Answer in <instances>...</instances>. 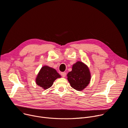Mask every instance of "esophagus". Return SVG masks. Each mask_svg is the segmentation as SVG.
I'll list each match as a JSON object with an SVG mask.
<instances>
[{
	"label": "esophagus",
	"mask_w": 128,
	"mask_h": 128,
	"mask_svg": "<svg viewBox=\"0 0 128 128\" xmlns=\"http://www.w3.org/2000/svg\"><path fill=\"white\" fill-rule=\"evenodd\" d=\"M61 76H62V77L64 78V77H65V76H66V72H61Z\"/></svg>",
	"instance_id": "1"
}]
</instances>
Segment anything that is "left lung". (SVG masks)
Here are the masks:
<instances>
[{"instance_id": "1", "label": "left lung", "mask_w": 128, "mask_h": 128, "mask_svg": "<svg viewBox=\"0 0 128 128\" xmlns=\"http://www.w3.org/2000/svg\"><path fill=\"white\" fill-rule=\"evenodd\" d=\"M67 76L71 86L78 91L84 89L91 78L88 67L81 61L76 62L72 65V71L68 72Z\"/></svg>"}]
</instances>
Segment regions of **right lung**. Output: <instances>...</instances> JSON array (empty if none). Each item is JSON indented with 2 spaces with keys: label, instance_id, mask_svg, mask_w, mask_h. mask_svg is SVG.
<instances>
[{
  "label": "right lung",
  "instance_id": "add662e5",
  "mask_svg": "<svg viewBox=\"0 0 128 128\" xmlns=\"http://www.w3.org/2000/svg\"><path fill=\"white\" fill-rule=\"evenodd\" d=\"M60 78L61 76L55 69L46 65L40 69L35 82L36 84L42 88L46 90L51 87L54 81Z\"/></svg>",
  "mask_w": 128,
  "mask_h": 128
}]
</instances>
